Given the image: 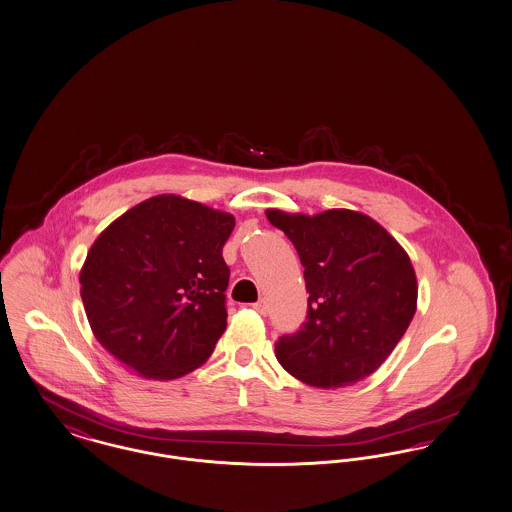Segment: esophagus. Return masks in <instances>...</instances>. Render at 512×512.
Instances as JSON below:
<instances>
[{"mask_svg":"<svg viewBox=\"0 0 512 512\" xmlns=\"http://www.w3.org/2000/svg\"><path fill=\"white\" fill-rule=\"evenodd\" d=\"M252 308H254L258 314H262V316H266V314H268V302H266L264 298H260Z\"/></svg>","mask_w":512,"mask_h":512,"instance_id":"esophagus-1","label":"esophagus"}]
</instances>
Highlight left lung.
<instances>
[{"mask_svg":"<svg viewBox=\"0 0 512 512\" xmlns=\"http://www.w3.org/2000/svg\"><path fill=\"white\" fill-rule=\"evenodd\" d=\"M266 216L295 244L310 293L306 322L275 343L279 364L320 389L374 374L416 312V273L403 246L352 210Z\"/></svg>","mask_w":512,"mask_h":512,"instance_id":"8db88e82","label":"left lung"}]
</instances>
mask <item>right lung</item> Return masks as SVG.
I'll return each mask as SVG.
<instances>
[{
    "label": "right lung",
    "mask_w": 512,
    "mask_h": 512,
    "mask_svg": "<svg viewBox=\"0 0 512 512\" xmlns=\"http://www.w3.org/2000/svg\"><path fill=\"white\" fill-rule=\"evenodd\" d=\"M235 217L175 194L148 198L100 233L81 269L94 337L127 370L175 379L202 366L227 327L223 244Z\"/></svg>",
    "instance_id": "obj_1"
}]
</instances>
